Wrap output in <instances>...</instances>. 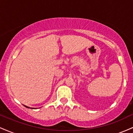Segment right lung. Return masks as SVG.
Listing matches in <instances>:
<instances>
[{
  "label": "right lung",
  "mask_w": 133,
  "mask_h": 133,
  "mask_svg": "<svg viewBox=\"0 0 133 133\" xmlns=\"http://www.w3.org/2000/svg\"><path fill=\"white\" fill-rule=\"evenodd\" d=\"M24 106H25V107H26V108H30L29 107H28V106H25V105H24ZM30 109H34V108H30Z\"/></svg>",
  "instance_id": "1"
}]
</instances>
